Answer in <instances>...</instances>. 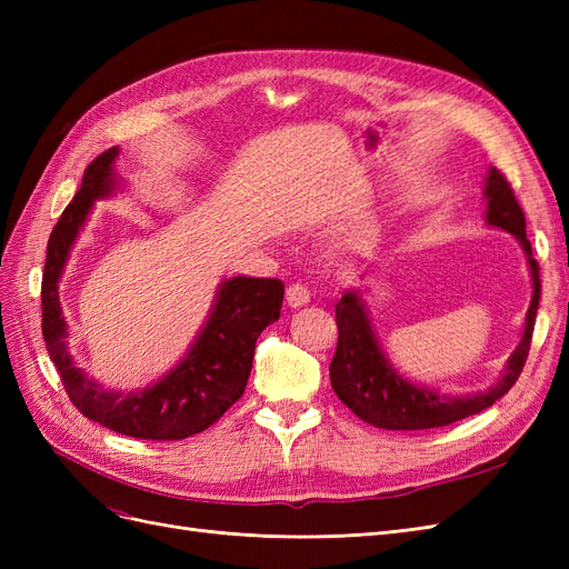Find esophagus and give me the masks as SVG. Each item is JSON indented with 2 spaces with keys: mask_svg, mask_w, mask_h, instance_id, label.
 <instances>
[{
  "mask_svg": "<svg viewBox=\"0 0 569 569\" xmlns=\"http://www.w3.org/2000/svg\"><path fill=\"white\" fill-rule=\"evenodd\" d=\"M308 301H311V291H308V287L306 284H289L287 287V303L291 306V308H301V306H306Z\"/></svg>",
  "mask_w": 569,
  "mask_h": 569,
  "instance_id": "1",
  "label": "esophagus"
}]
</instances>
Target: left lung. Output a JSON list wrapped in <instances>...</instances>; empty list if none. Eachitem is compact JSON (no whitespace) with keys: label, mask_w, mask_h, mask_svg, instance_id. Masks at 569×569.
Returning <instances> with one entry per match:
<instances>
[{"label":"left lung","mask_w":569,"mask_h":569,"mask_svg":"<svg viewBox=\"0 0 569 569\" xmlns=\"http://www.w3.org/2000/svg\"><path fill=\"white\" fill-rule=\"evenodd\" d=\"M487 199V226L510 232L527 253V266L531 274V301L525 316V332L518 347L506 360L501 380L485 391H472L462 396L439 393L416 385L399 375L385 356L380 341L375 337L368 308L358 289H347L337 303V351L330 363V382L343 406H349L356 416L380 429H435L465 420L475 412L493 406L510 387L518 382L529 353L533 320H537L541 280L539 266L531 256V244L525 232V213L515 199L508 180L489 168L485 182Z\"/></svg>","instance_id":"8db88e82"}]
</instances>
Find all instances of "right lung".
Instances as JSON below:
<instances>
[{
    "label": "right lung",
    "mask_w": 569,
    "mask_h": 569,
    "mask_svg": "<svg viewBox=\"0 0 569 569\" xmlns=\"http://www.w3.org/2000/svg\"><path fill=\"white\" fill-rule=\"evenodd\" d=\"M118 147L84 168L82 184L49 234L42 274V337L73 406L118 435L176 441L203 432L244 393L256 339L280 318L284 284L266 278L222 280L209 320L180 363L159 382L137 391H111L84 375L68 351V325L59 301V280L94 201L116 194Z\"/></svg>",
    "instance_id": "right-lung-1"
}]
</instances>
